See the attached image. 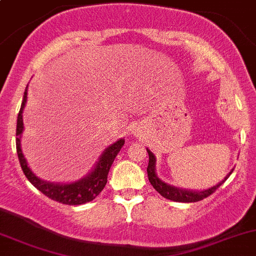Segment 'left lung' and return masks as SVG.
Here are the masks:
<instances>
[{
    "label": "left lung",
    "instance_id": "8db88e82",
    "mask_svg": "<svg viewBox=\"0 0 256 256\" xmlns=\"http://www.w3.org/2000/svg\"><path fill=\"white\" fill-rule=\"evenodd\" d=\"M148 156H150V162H148V168H147V172H148V180H150V184L154 187V190L156 192H159L164 198L170 199V200L174 202H180V203H194V202H199L202 199L206 198L210 194L215 192L221 184L226 181L227 178H230V175L233 172V169L230 171L228 174L226 175L222 181L216 184L215 186L206 188V190H186V188H180V187H175L171 186V184H165L162 178H159V176L156 175V156H154L152 152L147 148Z\"/></svg>",
    "mask_w": 256,
    "mask_h": 256
}]
</instances>
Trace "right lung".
<instances>
[{
	"mask_svg": "<svg viewBox=\"0 0 256 256\" xmlns=\"http://www.w3.org/2000/svg\"><path fill=\"white\" fill-rule=\"evenodd\" d=\"M26 100L28 86L25 88L23 102H22L20 110H19L18 114V120H16V153H18L19 162H20V166L24 175L32 182V184H34L44 196L53 199V200L60 202L62 204H66V206H80V204H85L94 200L102 192L103 188H104L112 164H113L115 156H118V153L122 148L125 140H118L113 144L106 147L103 150V153L100 154L98 162L94 164V169L90 171L86 176L78 180V181L69 182V184H57V182L44 181V180L38 178L32 172V170L28 165L23 150H22L20 138L22 134L24 131L23 110L25 104H26Z\"/></svg>",
	"mask_w": 256,
	"mask_h": 256,
	"instance_id": "1",
	"label": "right lung"
}]
</instances>
